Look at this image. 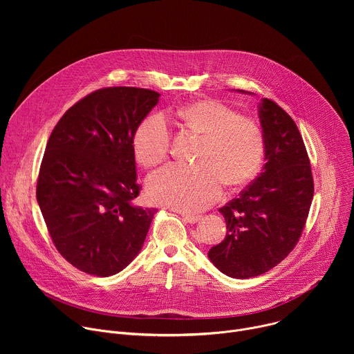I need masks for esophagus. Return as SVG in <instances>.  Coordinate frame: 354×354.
Here are the masks:
<instances>
[{"mask_svg": "<svg viewBox=\"0 0 354 354\" xmlns=\"http://www.w3.org/2000/svg\"><path fill=\"white\" fill-rule=\"evenodd\" d=\"M182 218H183V221H186L189 224H196L197 221H200V216H193V214H186V213H182Z\"/></svg>", "mask_w": 354, "mask_h": 354, "instance_id": "34e87169", "label": "esophagus"}]
</instances>
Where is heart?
I'll return each mask as SVG.
<instances>
[{"label": "heart", "instance_id": "1", "mask_svg": "<svg viewBox=\"0 0 354 354\" xmlns=\"http://www.w3.org/2000/svg\"><path fill=\"white\" fill-rule=\"evenodd\" d=\"M176 119L201 136L194 165L172 164L147 180L149 198L183 213H197L218 198L223 185L239 187L254 178L262 164L265 140L261 124L234 113L214 99H197L176 111ZM171 130L161 115L145 118L133 136V151L144 167L165 161Z\"/></svg>", "mask_w": 354, "mask_h": 354}]
</instances>
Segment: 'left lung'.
<instances>
[{
  "mask_svg": "<svg viewBox=\"0 0 354 354\" xmlns=\"http://www.w3.org/2000/svg\"><path fill=\"white\" fill-rule=\"evenodd\" d=\"M259 120L266 164L239 197L218 210L227 234L209 250L213 265L234 279L263 274L290 254L314 197L310 158L294 120L268 97L259 104Z\"/></svg>",
  "mask_w": 354,
  "mask_h": 354,
  "instance_id": "obj_1",
  "label": "left lung"
}]
</instances>
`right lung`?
Returning <instances> with one entry per match:
<instances>
[{
	"label": "right lung",
	"instance_id": "obj_1",
	"mask_svg": "<svg viewBox=\"0 0 354 354\" xmlns=\"http://www.w3.org/2000/svg\"><path fill=\"white\" fill-rule=\"evenodd\" d=\"M160 100L145 88L97 89L73 105L46 145L36 197L62 257L88 274L123 270L157 209H141L133 136Z\"/></svg>",
	"mask_w": 354,
	"mask_h": 354
}]
</instances>
